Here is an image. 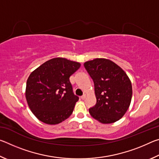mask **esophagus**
<instances>
[{
    "label": "esophagus",
    "instance_id": "1",
    "mask_svg": "<svg viewBox=\"0 0 159 159\" xmlns=\"http://www.w3.org/2000/svg\"><path fill=\"white\" fill-rule=\"evenodd\" d=\"M85 98H86V95H83V96L80 97V99H85Z\"/></svg>",
    "mask_w": 159,
    "mask_h": 159
}]
</instances>
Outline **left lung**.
<instances>
[{"mask_svg": "<svg viewBox=\"0 0 159 159\" xmlns=\"http://www.w3.org/2000/svg\"><path fill=\"white\" fill-rule=\"evenodd\" d=\"M84 66L93 80L97 99L89 109L90 114L104 124L120 119L130 107L133 95L128 75L108 59H94L85 61Z\"/></svg>", "mask_w": 159, "mask_h": 159, "instance_id": "left-lung-1", "label": "left lung"}]
</instances>
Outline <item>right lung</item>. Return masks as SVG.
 <instances>
[{
	"mask_svg": "<svg viewBox=\"0 0 159 159\" xmlns=\"http://www.w3.org/2000/svg\"><path fill=\"white\" fill-rule=\"evenodd\" d=\"M80 66L77 61L56 57L29 75L25 96L29 107L39 120L56 125L71 115L79 97L73 93L69 78Z\"/></svg>",
	"mask_w": 159,
	"mask_h": 159,
	"instance_id": "1",
	"label": "right lung"
}]
</instances>
